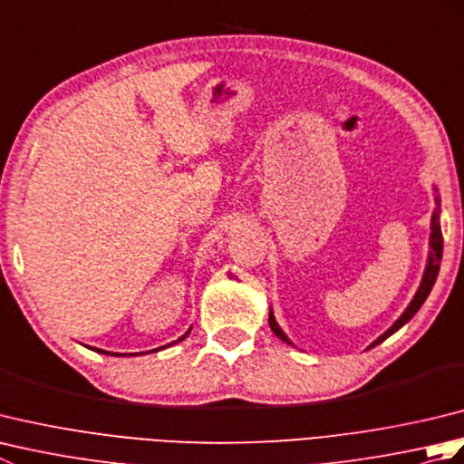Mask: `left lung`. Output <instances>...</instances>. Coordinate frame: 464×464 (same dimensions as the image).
Listing matches in <instances>:
<instances>
[{
	"mask_svg": "<svg viewBox=\"0 0 464 464\" xmlns=\"http://www.w3.org/2000/svg\"><path fill=\"white\" fill-rule=\"evenodd\" d=\"M435 193H437V187H435ZM435 203H437V209H435V213H432V217H430V239H429V247H430V251H429V259H427V267H425V273H422V279H420V285H419V289H417V293H415V297H412V301L409 303V307L402 311V314L401 317L391 324V327L384 331L379 339H374L371 344H369V349H372V347H377V344H381L384 339H389L392 333H397L402 324H407L412 317H415L417 314V311L422 307V303L427 301V297H429V293H430V289H432V285H435V281H437V275H439V269H440V259H442V233H440V199H439V193L435 195ZM269 327H271V331L277 334V337L281 339V341H285V343H289V344H293L291 341H289V337L287 334L283 333V329L279 327V323L275 321V314H273V309L269 311Z\"/></svg>",
	"mask_w": 464,
	"mask_h": 464,
	"instance_id": "obj_1",
	"label": "left lung"
}]
</instances>
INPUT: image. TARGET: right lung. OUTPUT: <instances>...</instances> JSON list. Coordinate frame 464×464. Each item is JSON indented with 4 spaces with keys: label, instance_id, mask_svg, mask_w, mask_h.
<instances>
[{
    "label": "right lung",
    "instance_id": "right-lung-1",
    "mask_svg": "<svg viewBox=\"0 0 464 464\" xmlns=\"http://www.w3.org/2000/svg\"><path fill=\"white\" fill-rule=\"evenodd\" d=\"M191 333V329L189 331H187L185 334H183V337H179V339H177V341H173V343H179V341H183L185 337H187V334H189ZM173 343H169V344H165V347H171V344ZM165 347H161V349H165ZM92 349V347H90ZM93 351H97V353H103V354H117V353H110V351H103V349H93ZM153 351H160V349H153ZM135 354H140V353H135Z\"/></svg>",
    "mask_w": 464,
    "mask_h": 464
}]
</instances>
